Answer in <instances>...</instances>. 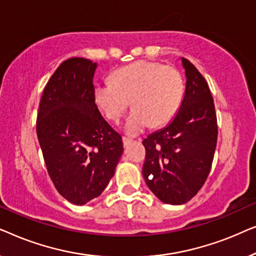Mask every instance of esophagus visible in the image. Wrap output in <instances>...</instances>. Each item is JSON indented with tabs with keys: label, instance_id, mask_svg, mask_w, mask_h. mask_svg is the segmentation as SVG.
Segmentation results:
<instances>
[{
	"label": "esophagus",
	"instance_id": "1",
	"mask_svg": "<svg viewBox=\"0 0 256 256\" xmlns=\"http://www.w3.org/2000/svg\"><path fill=\"white\" fill-rule=\"evenodd\" d=\"M122 142H124V146H128L132 143V140L128 138H122Z\"/></svg>",
	"mask_w": 256,
	"mask_h": 256
}]
</instances>
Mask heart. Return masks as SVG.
Listing matches in <instances>:
<instances>
[{"instance_id":"1","label":"heart","mask_w":256,"mask_h":256,"mask_svg":"<svg viewBox=\"0 0 256 256\" xmlns=\"http://www.w3.org/2000/svg\"><path fill=\"white\" fill-rule=\"evenodd\" d=\"M112 82H99L94 100L107 120L118 122L129 102L134 107L124 129L136 136L150 126H163L180 110L184 93L180 73L171 66L140 60L116 70Z\"/></svg>"}]
</instances>
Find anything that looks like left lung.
<instances>
[{
    "label": "left lung",
    "mask_w": 256,
    "mask_h": 256,
    "mask_svg": "<svg viewBox=\"0 0 256 256\" xmlns=\"http://www.w3.org/2000/svg\"><path fill=\"white\" fill-rule=\"evenodd\" d=\"M185 93L177 114L166 127L144 138L142 174L160 202L185 204L204 185L214 156L218 126L208 85L188 59Z\"/></svg>",
    "instance_id": "left-lung-1"
}]
</instances>
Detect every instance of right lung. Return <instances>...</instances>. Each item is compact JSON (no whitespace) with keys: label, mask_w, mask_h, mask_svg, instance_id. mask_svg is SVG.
I'll use <instances>...</instances> for the list:
<instances>
[{"label":"right lung","mask_w":256,"mask_h":256,"mask_svg":"<svg viewBox=\"0 0 256 256\" xmlns=\"http://www.w3.org/2000/svg\"><path fill=\"white\" fill-rule=\"evenodd\" d=\"M96 62L71 58L45 86L37 136L56 188L76 205L98 198L114 176L124 143L94 100Z\"/></svg>","instance_id":"add662e5"}]
</instances>
